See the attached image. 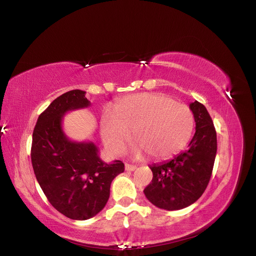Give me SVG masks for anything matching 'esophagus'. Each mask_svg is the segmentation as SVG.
Wrapping results in <instances>:
<instances>
[{"instance_id":"obj_1","label":"esophagus","mask_w":256,"mask_h":256,"mask_svg":"<svg viewBox=\"0 0 256 256\" xmlns=\"http://www.w3.org/2000/svg\"><path fill=\"white\" fill-rule=\"evenodd\" d=\"M136 170V165H131V164H125V170L127 172H134Z\"/></svg>"}]
</instances>
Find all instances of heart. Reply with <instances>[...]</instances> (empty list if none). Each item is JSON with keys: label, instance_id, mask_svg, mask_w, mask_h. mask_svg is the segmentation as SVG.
<instances>
[{"label": "heart", "instance_id": "heart-1", "mask_svg": "<svg viewBox=\"0 0 256 256\" xmlns=\"http://www.w3.org/2000/svg\"><path fill=\"white\" fill-rule=\"evenodd\" d=\"M194 129V116L186 104L176 102L160 93L129 95L104 110L100 118L102 142L113 154H120L134 131L138 145L136 156L148 154L164 160L179 154L188 143Z\"/></svg>", "mask_w": 256, "mask_h": 256}]
</instances>
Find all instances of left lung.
<instances>
[{
    "instance_id": "left-lung-1",
    "label": "left lung",
    "mask_w": 256,
    "mask_h": 256,
    "mask_svg": "<svg viewBox=\"0 0 256 256\" xmlns=\"http://www.w3.org/2000/svg\"><path fill=\"white\" fill-rule=\"evenodd\" d=\"M190 109L196 122V132L184 152L172 160L149 167L152 183L144 190L146 198L156 208L176 210L188 208L204 192L212 176L217 152L216 131L204 104L195 100Z\"/></svg>"
}]
</instances>
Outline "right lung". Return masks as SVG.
<instances>
[{"label": "right lung", "instance_id": "add662e5", "mask_svg": "<svg viewBox=\"0 0 256 256\" xmlns=\"http://www.w3.org/2000/svg\"><path fill=\"white\" fill-rule=\"evenodd\" d=\"M86 92L72 90L60 95L38 118L32 132V164L50 204L74 220L98 214L110 196V185L124 172V163H104L91 140H70L62 128L68 111L90 107Z\"/></svg>", "mask_w": 256, "mask_h": 256}]
</instances>
